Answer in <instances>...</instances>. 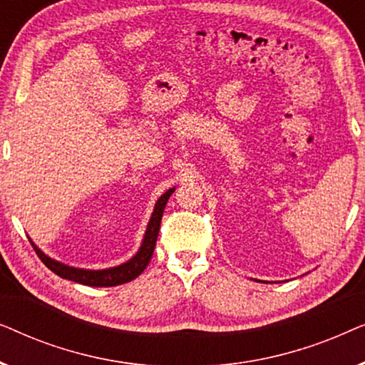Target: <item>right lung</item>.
I'll list each match as a JSON object with an SVG mask.
<instances>
[{"label": "right lung", "instance_id": "1", "mask_svg": "<svg viewBox=\"0 0 365 365\" xmlns=\"http://www.w3.org/2000/svg\"><path fill=\"white\" fill-rule=\"evenodd\" d=\"M174 189L171 187L169 191L163 194L161 197L158 199L156 206H154L153 216L149 219L146 234H144L143 244L139 247V251L136 252V256L129 259L128 262L121 264V266L111 267V269H103V271H89V269H78V267H69L66 264L54 261V259L48 257L46 254L39 251V249L34 246L33 241V247L36 251L38 257L44 262V266L48 269H51L54 274H58L59 277L68 279V281H74L79 284H84V286H91V287H113V286H119V284H126L133 279H136L139 274H141L146 266L151 261L153 252H154V246H156V239L159 234V227H161V217L164 212V207H166V202L171 194L174 192Z\"/></svg>", "mask_w": 365, "mask_h": 365}]
</instances>
